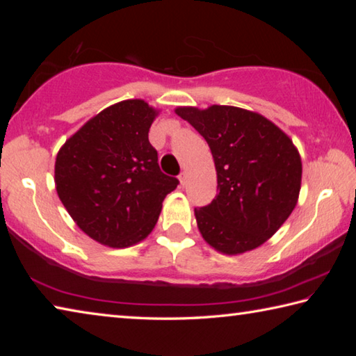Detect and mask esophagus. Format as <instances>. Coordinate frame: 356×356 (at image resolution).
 Wrapping results in <instances>:
<instances>
[{"instance_id":"esophagus-1","label":"esophagus","mask_w":356,"mask_h":356,"mask_svg":"<svg viewBox=\"0 0 356 356\" xmlns=\"http://www.w3.org/2000/svg\"><path fill=\"white\" fill-rule=\"evenodd\" d=\"M179 180H180V186H185V184H186V174L185 172H180Z\"/></svg>"}]
</instances>
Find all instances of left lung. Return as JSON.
<instances>
[{"mask_svg":"<svg viewBox=\"0 0 356 356\" xmlns=\"http://www.w3.org/2000/svg\"><path fill=\"white\" fill-rule=\"evenodd\" d=\"M176 113L207 141L215 161V200L195 209L204 240L225 254L267 242L297 206L301 160L291 138L237 106H184Z\"/></svg>","mask_w":356,"mask_h":356,"instance_id":"obj_1","label":"left lung"}]
</instances>
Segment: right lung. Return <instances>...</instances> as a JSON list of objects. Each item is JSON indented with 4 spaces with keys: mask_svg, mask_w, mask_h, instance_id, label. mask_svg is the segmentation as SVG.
Listing matches in <instances>:
<instances>
[{
    "mask_svg": "<svg viewBox=\"0 0 356 356\" xmlns=\"http://www.w3.org/2000/svg\"><path fill=\"white\" fill-rule=\"evenodd\" d=\"M156 111L143 100H124L88 120L56 156V191L89 237L113 248L146 238L161 202L179 185L160 171L149 143Z\"/></svg>",
    "mask_w": 356,
    "mask_h": 356,
    "instance_id": "1",
    "label": "right lung"
}]
</instances>
